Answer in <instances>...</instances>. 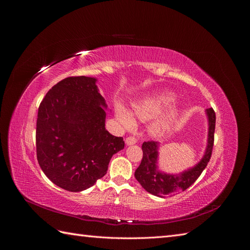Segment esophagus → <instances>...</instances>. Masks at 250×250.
Listing matches in <instances>:
<instances>
[{
	"mask_svg": "<svg viewBox=\"0 0 250 250\" xmlns=\"http://www.w3.org/2000/svg\"><path fill=\"white\" fill-rule=\"evenodd\" d=\"M125 142L127 145H134V144L138 143V139L135 137H128V138H126Z\"/></svg>",
	"mask_w": 250,
	"mask_h": 250,
	"instance_id": "obj_1",
	"label": "esophagus"
}]
</instances>
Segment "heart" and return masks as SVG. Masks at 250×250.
<instances>
[{
    "instance_id": "obj_1",
    "label": "heart",
    "mask_w": 250,
    "mask_h": 250,
    "mask_svg": "<svg viewBox=\"0 0 250 250\" xmlns=\"http://www.w3.org/2000/svg\"><path fill=\"white\" fill-rule=\"evenodd\" d=\"M175 95L170 92H163L145 98L132 105V109L134 116L142 121L151 120L157 117L162 113L166 108L169 107L170 105L175 101ZM175 115V112L171 113V117ZM118 118L120 122L122 123L126 128H132L134 126V119L130 112H128L125 108L119 106L118 107ZM166 127L165 123H157L153 126L152 130L155 133L162 132Z\"/></svg>"
}]
</instances>
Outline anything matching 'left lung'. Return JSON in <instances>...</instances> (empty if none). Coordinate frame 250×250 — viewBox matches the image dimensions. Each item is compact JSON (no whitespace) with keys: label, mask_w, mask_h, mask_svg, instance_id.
<instances>
[{"label":"left lung","mask_w":250,"mask_h":250,"mask_svg":"<svg viewBox=\"0 0 250 250\" xmlns=\"http://www.w3.org/2000/svg\"><path fill=\"white\" fill-rule=\"evenodd\" d=\"M207 115L208 118V138L206 153L194 168L180 173L178 175H171V174H165L158 171L156 167L158 144L154 141L143 143V158L139 168L134 172V176L148 193L158 196V197L175 195L187 190L201 175L213 152L216 126V113L214 109H207Z\"/></svg>","instance_id":"1"}]
</instances>
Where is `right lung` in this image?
I'll return each instance as SVG.
<instances>
[{
  "label": "right lung",
  "mask_w": 250,
  "mask_h": 250,
  "mask_svg": "<svg viewBox=\"0 0 250 250\" xmlns=\"http://www.w3.org/2000/svg\"><path fill=\"white\" fill-rule=\"evenodd\" d=\"M96 79L67 77L53 86L39 107L36 155L46 176L59 188L80 192L107 172L123 138L105 128L106 107Z\"/></svg>",
  "instance_id": "right-lung-1"
}]
</instances>
